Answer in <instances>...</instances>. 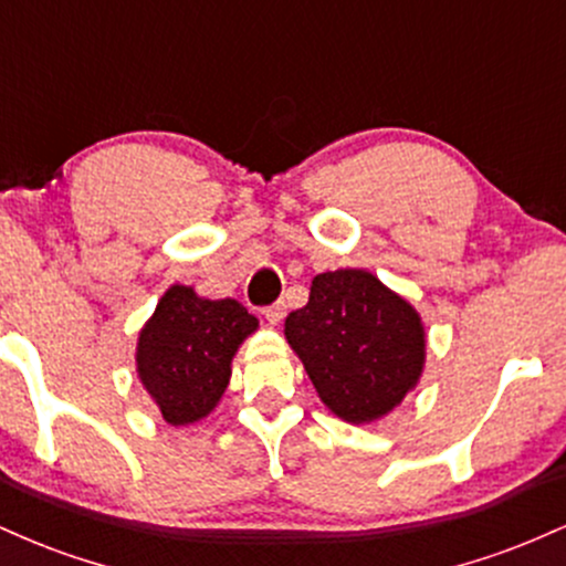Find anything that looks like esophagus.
I'll return each mask as SVG.
<instances>
[{"label": "esophagus", "instance_id": "esophagus-1", "mask_svg": "<svg viewBox=\"0 0 566 566\" xmlns=\"http://www.w3.org/2000/svg\"><path fill=\"white\" fill-rule=\"evenodd\" d=\"M284 308H287V305H284V301H276V303L265 305L263 316H265V319H269V324H279V322L284 319Z\"/></svg>", "mask_w": 566, "mask_h": 566}]
</instances>
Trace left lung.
I'll use <instances>...</instances> for the list:
<instances>
[{
	"label": "left lung",
	"mask_w": 566,
	"mask_h": 566,
	"mask_svg": "<svg viewBox=\"0 0 566 566\" xmlns=\"http://www.w3.org/2000/svg\"><path fill=\"white\" fill-rule=\"evenodd\" d=\"M284 335L324 405L348 423L391 412L423 373L418 311L361 269L316 276L308 303L284 322Z\"/></svg>",
	"instance_id": "left-lung-1"
}]
</instances>
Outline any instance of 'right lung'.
Returning <instances> with one entry per match:
<instances>
[{
  "label": "right lung",
  "instance_id": "right-lung-1",
  "mask_svg": "<svg viewBox=\"0 0 566 566\" xmlns=\"http://www.w3.org/2000/svg\"><path fill=\"white\" fill-rule=\"evenodd\" d=\"M258 319L242 303L205 301L191 287L165 292L138 337V375L161 418L188 426L210 415L231 378L239 343Z\"/></svg>",
  "mask_w": 566,
  "mask_h": 566
}]
</instances>
